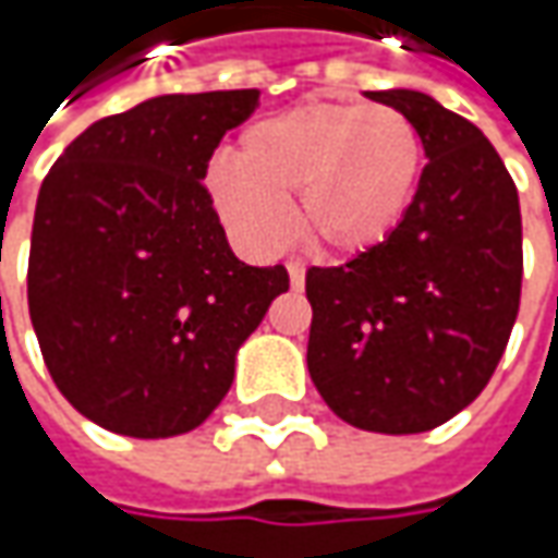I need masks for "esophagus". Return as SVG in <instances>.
<instances>
[{
  "label": "esophagus",
  "instance_id": "esophagus-1",
  "mask_svg": "<svg viewBox=\"0 0 558 558\" xmlns=\"http://www.w3.org/2000/svg\"><path fill=\"white\" fill-rule=\"evenodd\" d=\"M304 272H307V267H304L301 260H289V279L294 291L304 289Z\"/></svg>",
  "mask_w": 558,
  "mask_h": 558
}]
</instances>
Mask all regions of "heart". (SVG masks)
<instances>
[{"mask_svg":"<svg viewBox=\"0 0 558 558\" xmlns=\"http://www.w3.org/2000/svg\"><path fill=\"white\" fill-rule=\"evenodd\" d=\"M422 136L388 105L304 101L251 123L235 145V167L207 170V195L232 235L251 251L289 239L286 202L301 195V217L332 251L356 254L385 242L416 195Z\"/></svg>","mask_w":558,"mask_h":558,"instance_id":"heart-1","label":"heart"}]
</instances>
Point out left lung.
<instances>
[{"mask_svg": "<svg viewBox=\"0 0 558 558\" xmlns=\"http://www.w3.org/2000/svg\"><path fill=\"white\" fill-rule=\"evenodd\" d=\"M366 96L413 120L428 163L385 242L307 269V369L348 425L418 435L465 410L504 356L522 298L519 192L472 120L416 89Z\"/></svg>", "mask_w": 558, "mask_h": 558, "instance_id": "8db88e82", "label": "left lung"}]
</instances>
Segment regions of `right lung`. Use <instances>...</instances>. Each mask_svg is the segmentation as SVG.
Masks as SVG:
<instances>
[{
  "label": "right lung",
  "mask_w": 558,
  "mask_h": 558,
  "mask_svg": "<svg viewBox=\"0 0 558 558\" xmlns=\"http://www.w3.org/2000/svg\"><path fill=\"white\" fill-rule=\"evenodd\" d=\"M257 89L158 96L96 120L36 198L27 264L33 332L58 391L126 438L198 428L223 400L235 351L289 291L247 267L204 189L226 130Z\"/></svg>",
  "instance_id": "1"
}]
</instances>
